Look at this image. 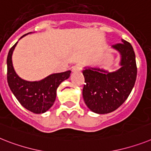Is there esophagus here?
I'll return each mask as SVG.
<instances>
[{
    "instance_id": "esophagus-1",
    "label": "esophagus",
    "mask_w": 151,
    "mask_h": 151,
    "mask_svg": "<svg viewBox=\"0 0 151 151\" xmlns=\"http://www.w3.org/2000/svg\"><path fill=\"white\" fill-rule=\"evenodd\" d=\"M81 69H82V66L80 65V64H77V65L73 66V68H72V71L73 72L81 71Z\"/></svg>"
}]
</instances>
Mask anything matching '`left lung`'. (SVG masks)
Here are the masks:
<instances>
[{
  "label": "left lung",
  "mask_w": 151,
  "mask_h": 151,
  "mask_svg": "<svg viewBox=\"0 0 151 151\" xmlns=\"http://www.w3.org/2000/svg\"><path fill=\"white\" fill-rule=\"evenodd\" d=\"M112 47L121 54V68L109 73L100 68L83 70V97L87 107L97 114H108L124 104L136 81V58L131 44L124 40Z\"/></svg>",
  "instance_id": "1"
}]
</instances>
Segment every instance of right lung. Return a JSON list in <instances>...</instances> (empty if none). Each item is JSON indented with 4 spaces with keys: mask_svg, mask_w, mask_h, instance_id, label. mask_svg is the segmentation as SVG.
<instances>
[{
    "mask_svg": "<svg viewBox=\"0 0 151 151\" xmlns=\"http://www.w3.org/2000/svg\"><path fill=\"white\" fill-rule=\"evenodd\" d=\"M17 43L10 49L7 58L9 87L23 107L35 114H43L54 104L58 87L61 82L69 78L71 71L53 73L39 81H27L21 79L14 71L11 59Z\"/></svg>",
    "mask_w": 151,
    "mask_h": 151,
    "instance_id": "add662e5",
    "label": "right lung"
}]
</instances>
